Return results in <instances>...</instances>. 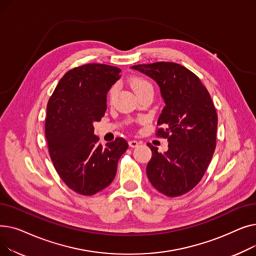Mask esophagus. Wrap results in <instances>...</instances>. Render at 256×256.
Returning a JSON list of instances; mask_svg holds the SVG:
<instances>
[{
	"label": "esophagus",
	"instance_id": "obj_1",
	"mask_svg": "<svg viewBox=\"0 0 256 256\" xmlns=\"http://www.w3.org/2000/svg\"><path fill=\"white\" fill-rule=\"evenodd\" d=\"M128 145H130V147H137V146L139 145V142L136 141V140H130V141H128Z\"/></svg>",
	"mask_w": 256,
	"mask_h": 256
}]
</instances>
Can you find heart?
Here are the masks:
<instances>
[{"label":"heart","instance_id":"1","mask_svg":"<svg viewBox=\"0 0 256 256\" xmlns=\"http://www.w3.org/2000/svg\"><path fill=\"white\" fill-rule=\"evenodd\" d=\"M130 84L132 88V90L137 93V96L139 93H141L142 91L146 90V89H150L152 88V84L150 80H147L146 78H142V76H132L130 80ZM118 90V86L117 85H113L109 91V100H112L114 98V96H116Z\"/></svg>","mask_w":256,"mask_h":256}]
</instances>
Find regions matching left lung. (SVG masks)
<instances>
[{
    "instance_id": "left-lung-1",
    "label": "left lung",
    "mask_w": 256,
    "mask_h": 256,
    "mask_svg": "<svg viewBox=\"0 0 256 256\" xmlns=\"http://www.w3.org/2000/svg\"><path fill=\"white\" fill-rule=\"evenodd\" d=\"M154 80L165 106L156 136L166 138L164 154L150 143L152 156L146 173L154 188L168 197L191 191L206 173L216 148L218 116L210 93L199 78L184 66L156 62L132 66Z\"/></svg>"
}]
</instances>
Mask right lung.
I'll use <instances>...</instances> for the list:
<instances>
[{"instance_id": "1", "label": "right lung", "mask_w": 256, "mask_h": 256, "mask_svg": "<svg viewBox=\"0 0 256 256\" xmlns=\"http://www.w3.org/2000/svg\"><path fill=\"white\" fill-rule=\"evenodd\" d=\"M118 67L85 64L67 72L48 100L46 138L52 162L65 184L85 196L109 186L128 147L124 138L100 144L93 122L106 110V93L120 78Z\"/></svg>"}]
</instances>
